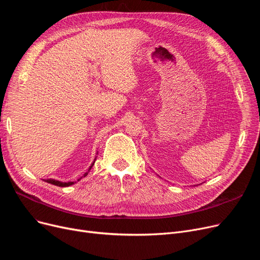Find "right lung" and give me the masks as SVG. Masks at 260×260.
Returning <instances> with one entry per match:
<instances>
[{
  "label": "right lung",
  "instance_id": "add662e5",
  "mask_svg": "<svg viewBox=\"0 0 260 260\" xmlns=\"http://www.w3.org/2000/svg\"><path fill=\"white\" fill-rule=\"evenodd\" d=\"M96 159V158H95ZM95 159H94V162L92 163V165L90 166V168H89V170L85 172V174L83 175V177H86L88 176V174H89V171L91 170V168L93 167V165H94V163H95ZM82 179V177L80 178V179H78L77 181H80ZM45 182H47V183H51V184H53V185H56V186H60V187H67V186H70V185H73L74 183H76V182H61V181H57V180H54V179H47V180H45Z\"/></svg>",
  "mask_w": 260,
  "mask_h": 260
}]
</instances>
